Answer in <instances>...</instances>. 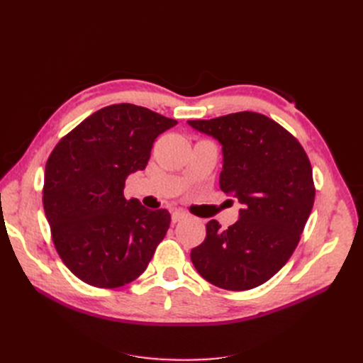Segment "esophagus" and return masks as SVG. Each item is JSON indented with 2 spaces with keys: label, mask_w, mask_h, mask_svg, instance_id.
Returning a JSON list of instances; mask_svg holds the SVG:
<instances>
[{
  "label": "esophagus",
  "mask_w": 363,
  "mask_h": 363,
  "mask_svg": "<svg viewBox=\"0 0 363 363\" xmlns=\"http://www.w3.org/2000/svg\"><path fill=\"white\" fill-rule=\"evenodd\" d=\"M171 218H172V223H179V221H183V219L188 218V213L183 211H174Z\"/></svg>",
  "instance_id": "1"
}]
</instances>
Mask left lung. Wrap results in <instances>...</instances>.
Segmentation results:
<instances>
[{
	"label": "left lung",
	"mask_w": 363,
	"mask_h": 363,
	"mask_svg": "<svg viewBox=\"0 0 363 363\" xmlns=\"http://www.w3.org/2000/svg\"><path fill=\"white\" fill-rule=\"evenodd\" d=\"M188 124L221 144L219 188L242 204L227 230L215 219L206 224V239L191 251V260L218 288H256L277 274L298 245L315 200L309 157L289 131L256 112Z\"/></svg>",
	"instance_id": "obj_1"
}]
</instances>
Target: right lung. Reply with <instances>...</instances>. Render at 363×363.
<instances>
[{"label":"right lung","instance_id":"right-lung-1","mask_svg":"<svg viewBox=\"0 0 363 363\" xmlns=\"http://www.w3.org/2000/svg\"><path fill=\"white\" fill-rule=\"evenodd\" d=\"M175 124L145 107L112 104L52 150L43 208L60 259L84 283L119 288L147 269L171 215L127 200L124 186L130 174L145 169L156 138Z\"/></svg>","mask_w":363,"mask_h":363}]
</instances>
